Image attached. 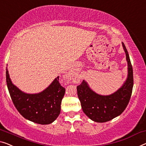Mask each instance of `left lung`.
Masks as SVG:
<instances>
[{
	"mask_svg": "<svg viewBox=\"0 0 146 146\" xmlns=\"http://www.w3.org/2000/svg\"><path fill=\"white\" fill-rule=\"evenodd\" d=\"M128 64V76L126 81L116 92L102 96L94 92L85 80L77 86V94L82 111L91 120L97 123H105L120 115L130 101L133 88V69L129 53L122 42Z\"/></svg>",
	"mask_w": 146,
	"mask_h": 146,
	"instance_id": "1",
	"label": "left lung"
}]
</instances>
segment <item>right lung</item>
I'll list each match as a JSON object with an SVG mask.
<instances>
[{"label":"right lung","instance_id":"right-lung-1","mask_svg":"<svg viewBox=\"0 0 146 146\" xmlns=\"http://www.w3.org/2000/svg\"><path fill=\"white\" fill-rule=\"evenodd\" d=\"M6 84L12 100L19 113L27 120L48 125L57 119L66 89L59 82V76L46 88L37 94H27L11 81L6 67Z\"/></svg>","mask_w":146,"mask_h":146}]
</instances>
